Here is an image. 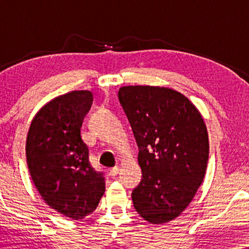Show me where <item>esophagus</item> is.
Returning a JSON list of instances; mask_svg holds the SVG:
<instances>
[{
    "label": "esophagus",
    "mask_w": 249,
    "mask_h": 249,
    "mask_svg": "<svg viewBox=\"0 0 249 249\" xmlns=\"http://www.w3.org/2000/svg\"><path fill=\"white\" fill-rule=\"evenodd\" d=\"M119 170H120L119 166H113V168L110 169V171H108V175H110L111 177H115L119 173Z\"/></svg>",
    "instance_id": "obj_1"
}]
</instances>
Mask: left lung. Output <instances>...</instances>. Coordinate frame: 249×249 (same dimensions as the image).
Segmentation results:
<instances>
[{
	"label": "left lung",
	"mask_w": 249,
	"mask_h": 249,
	"mask_svg": "<svg viewBox=\"0 0 249 249\" xmlns=\"http://www.w3.org/2000/svg\"><path fill=\"white\" fill-rule=\"evenodd\" d=\"M118 96L139 148L142 179L131 194L135 210L153 224L175 220L205 177L210 146L202 114L168 87L124 86Z\"/></svg>",
	"instance_id": "8db88e82"
}]
</instances>
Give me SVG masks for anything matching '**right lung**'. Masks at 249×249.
I'll list each match as a JSON object with an SVG mask.
<instances>
[{
	"instance_id": "1",
	"label": "right lung",
	"mask_w": 249,
	"mask_h": 249,
	"mask_svg": "<svg viewBox=\"0 0 249 249\" xmlns=\"http://www.w3.org/2000/svg\"><path fill=\"white\" fill-rule=\"evenodd\" d=\"M93 103L89 90H72L46 103L34 117L26 158L36 189L51 209L72 220L93 213L105 192L80 128Z\"/></svg>"
}]
</instances>
